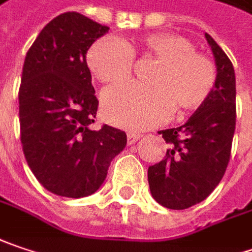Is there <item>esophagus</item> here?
<instances>
[{
	"mask_svg": "<svg viewBox=\"0 0 252 252\" xmlns=\"http://www.w3.org/2000/svg\"><path fill=\"white\" fill-rule=\"evenodd\" d=\"M140 139V134L137 133H127V145H133Z\"/></svg>",
	"mask_w": 252,
	"mask_h": 252,
	"instance_id": "1",
	"label": "esophagus"
}]
</instances>
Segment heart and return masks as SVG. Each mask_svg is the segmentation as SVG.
I'll return each mask as SVG.
<instances>
[{
  "label": "heart",
  "instance_id": "heart-1",
  "mask_svg": "<svg viewBox=\"0 0 252 252\" xmlns=\"http://www.w3.org/2000/svg\"><path fill=\"white\" fill-rule=\"evenodd\" d=\"M140 51L158 59L149 75L150 85L126 83L102 94L103 118L119 127L142 130L169 118L171 107L193 110L213 92L216 69L211 61L194 52L193 44L174 33L146 36ZM134 48L115 36L96 41L88 52V66L100 83L113 85L132 75Z\"/></svg>",
  "mask_w": 252,
  "mask_h": 252
}]
</instances>
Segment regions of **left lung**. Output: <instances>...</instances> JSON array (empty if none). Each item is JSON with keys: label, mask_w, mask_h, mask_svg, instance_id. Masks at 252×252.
Masks as SVG:
<instances>
[{"label": "left lung", "mask_w": 252, "mask_h": 252, "mask_svg": "<svg viewBox=\"0 0 252 252\" xmlns=\"http://www.w3.org/2000/svg\"><path fill=\"white\" fill-rule=\"evenodd\" d=\"M206 39L217 66L213 92L183 126L158 132L170 147L164 158L147 170L153 198L171 210H184L207 198L221 182L231 155L235 72L208 33Z\"/></svg>", "instance_id": "obj_1"}]
</instances>
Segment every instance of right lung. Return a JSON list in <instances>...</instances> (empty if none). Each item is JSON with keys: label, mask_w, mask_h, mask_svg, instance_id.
Instances as JSON below:
<instances>
[{"label": "right lung", "mask_w": 252, "mask_h": 252, "mask_svg": "<svg viewBox=\"0 0 252 252\" xmlns=\"http://www.w3.org/2000/svg\"><path fill=\"white\" fill-rule=\"evenodd\" d=\"M109 28L79 12L58 15L27 52L19 86L21 143L27 163L51 193L94 194L126 133L103 125L94 130L97 99L86 52Z\"/></svg>", "instance_id": "1"}]
</instances>
